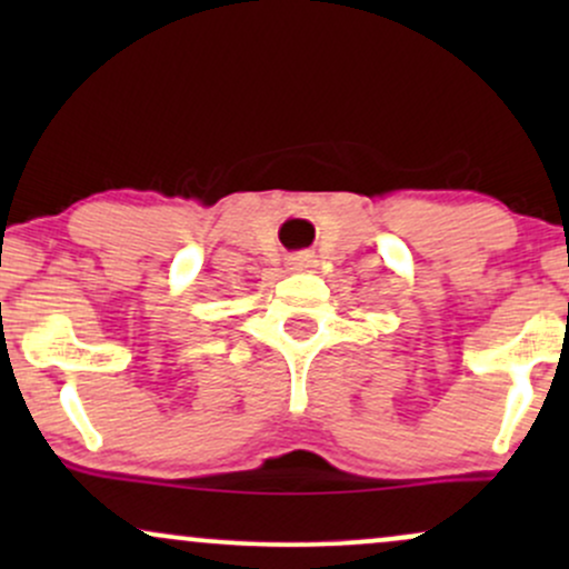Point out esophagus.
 <instances>
[{"mask_svg":"<svg viewBox=\"0 0 569 569\" xmlns=\"http://www.w3.org/2000/svg\"><path fill=\"white\" fill-rule=\"evenodd\" d=\"M310 267H316V253L299 251V253H293V257H289V270H291V272L310 270Z\"/></svg>","mask_w":569,"mask_h":569,"instance_id":"obj_1","label":"esophagus"}]
</instances>
